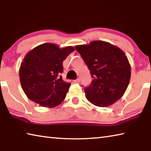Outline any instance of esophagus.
Masks as SVG:
<instances>
[{
    "mask_svg": "<svg viewBox=\"0 0 151 151\" xmlns=\"http://www.w3.org/2000/svg\"><path fill=\"white\" fill-rule=\"evenodd\" d=\"M74 82H75V83H81V79L80 78H77L76 80L74 81Z\"/></svg>",
    "mask_w": 151,
    "mask_h": 151,
    "instance_id": "1",
    "label": "esophagus"
}]
</instances>
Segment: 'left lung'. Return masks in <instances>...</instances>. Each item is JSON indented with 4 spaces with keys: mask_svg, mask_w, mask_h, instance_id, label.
<instances>
[{
    "mask_svg": "<svg viewBox=\"0 0 151 151\" xmlns=\"http://www.w3.org/2000/svg\"><path fill=\"white\" fill-rule=\"evenodd\" d=\"M75 48L93 78L91 84L85 88L86 99L98 107L116 103L124 94L131 78V65L124 52L99 40Z\"/></svg>",
    "mask_w": 151,
    "mask_h": 151,
    "instance_id": "1",
    "label": "left lung"
}]
</instances>
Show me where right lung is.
Masks as SVG:
<instances>
[{"instance_id":"1","label":"right lung","mask_w":151,"mask_h":151,"mask_svg":"<svg viewBox=\"0 0 151 151\" xmlns=\"http://www.w3.org/2000/svg\"><path fill=\"white\" fill-rule=\"evenodd\" d=\"M75 49L59 48L45 43L27 53L21 63L19 76L22 88L30 100L45 108L59 105L66 97L70 84L63 81V62Z\"/></svg>"}]
</instances>
